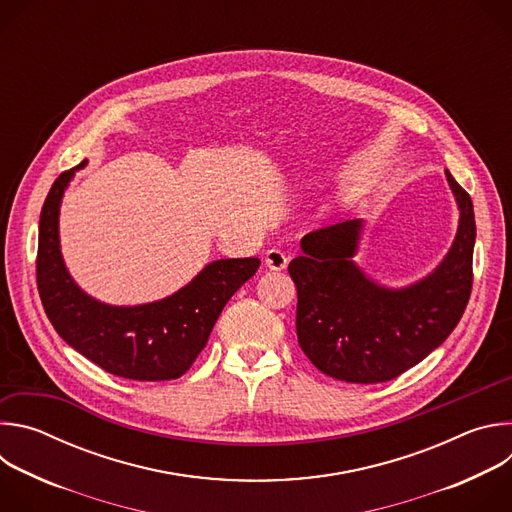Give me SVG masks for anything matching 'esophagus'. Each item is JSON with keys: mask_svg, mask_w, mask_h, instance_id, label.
Returning <instances> with one entry per match:
<instances>
[{"mask_svg": "<svg viewBox=\"0 0 512 512\" xmlns=\"http://www.w3.org/2000/svg\"><path fill=\"white\" fill-rule=\"evenodd\" d=\"M287 261H289V257H287V253H283L281 249H269V251L265 253V265H267L269 269H273V271L285 269V267H287Z\"/></svg>", "mask_w": 512, "mask_h": 512, "instance_id": "esophagus-1", "label": "esophagus"}]
</instances>
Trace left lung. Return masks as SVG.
<instances>
[{
  "label": "left lung",
  "mask_w": 512,
  "mask_h": 512,
  "mask_svg": "<svg viewBox=\"0 0 512 512\" xmlns=\"http://www.w3.org/2000/svg\"><path fill=\"white\" fill-rule=\"evenodd\" d=\"M460 206L456 241L429 277L385 289L350 261L360 221H344L308 233L304 255L287 271L298 287V342L324 375L373 385L393 381L458 326L472 294L476 221L470 194L446 170Z\"/></svg>",
  "instance_id": "obj_1"
}]
</instances>
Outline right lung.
<instances>
[{
  "label": "right lung",
  "mask_w": 512,
  "mask_h": 512,
  "mask_svg": "<svg viewBox=\"0 0 512 512\" xmlns=\"http://www.w3.org/2000/svg\"><path fill=\"white\" fill-rule=\"evenodd\" d=\"M81 162L77 168H83ZM75 170L52 184L42 212L36 255L38 294L60 338L103 371L131 381L182 377L202 352L235 291L259 269L257 257L206 265L178 294L135 308L105 306L70 279L58 245V206Z\"/></svg>",
  "instance_id": "obj_1"
}]
</instances>
